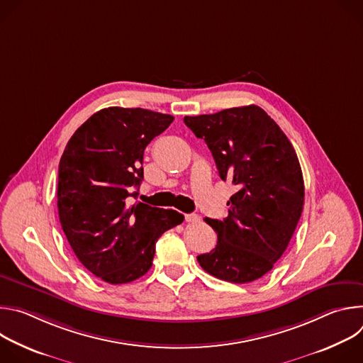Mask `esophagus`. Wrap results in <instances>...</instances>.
<instances>
[{
    "label": "esophagus",
    "instance_id": "1",
    "mask_svg": "<svg viewBox=\"0 0 363 363\" xmlns=\"http://www.w3.org/2000/svg\"><path fill=\"white\" fill-rule=\"evenodd\" d=\"M201 220L199 216L196 214H185V221L186 223H198Z\"/></svg>",
    "mask_w": 363,
    "mask_h": 363
}]
</instances>
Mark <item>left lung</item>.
<instances>
[{
  "label": "left lung",
  "mask_w": 363,
  "mask_h": 363,
  "mask_svg": "<svg viewBox=\"0 0 363 363\" xmlns=\"http://www.w3.org/2000/svg\"><path fill=\"white\" fill-rule=\"evenodd\" d=\"M184 122L210 147L220 178L237 186L227 202L228 217L205 218L218 241L196 260L220 280L251 283L273 269L300 220L304 184L296 150L255 105L185 116Z\"/></svg>",
  "instance_id": "1"
}]
</instances>
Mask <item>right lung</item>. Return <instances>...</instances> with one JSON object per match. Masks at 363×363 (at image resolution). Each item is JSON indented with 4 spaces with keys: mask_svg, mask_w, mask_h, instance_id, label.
Segmentation results:
<instances>
[{
    "mask_svg": "<svg viewBox=\"0 0 363 363\" xmlns=\"http://www.w3.org/2000/svg\"><path fill=\"white\" fill-rule=\"evenodd\" d=\"M174 116L147 109L108 108L70 138L59 165L57 208L79 262L111 284L130 283L152 267L155 244L184 221L174 210L130 205L143 179V150Z\"/></svg>",
    "mask_w": 363,
    "mask_h": 363,
    "instance_id": "obj_1",
    "label": "right lung"
}]
</instances>
